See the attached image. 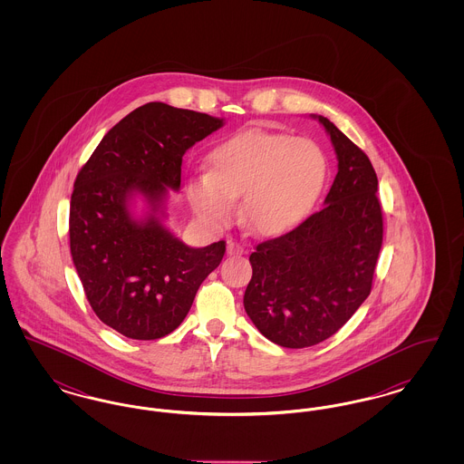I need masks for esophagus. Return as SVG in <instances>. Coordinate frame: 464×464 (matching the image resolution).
I'll use <instances>...</instances> for the list:
<instances>
[{
    "label": "esophagus",
    "instance_id": "esophagus-1",
    "mask_svg": "<svg viewBox=\"0 0 464 464\" xmlns=\"http://www.w3.org/2000/svg\"><path fill=\"white\" fill-rule=\"evenodd\" d=\"M227 254L229 256H238V254H243V246L240 243L233 242V240H229L227 242Z\"/></svg>",
    "mask_w": 464,
    "mask_h": 464
}]
</instances>
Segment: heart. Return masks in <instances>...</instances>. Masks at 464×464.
I'll use <instances>...</instances> for the list:
<instances>
[{
	"label": "heart",
	"instance_id": "b5f03b06",
	"mask_svg": "<svg viewBox=\"0 0 464 464\" xmlns=\"http://www.w3.org/2000/svg\"><path fill=\"white\" fill-rule=\"evenodd\" d=\"M329 174L325 151L311 139L245 130L219 142L208 170L191 177L186 191L201 219L227 224L242 197L240 219L256 237H278L313 208Z\"/></svg>",
	"mask_w": 464,
	"mask_h": 464
}]
</instances>
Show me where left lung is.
I'll list each match as a JSON object with an SVG mask.
<instances>
[{
  "label": "left lung",
  "mask_w": 464,
  "mask_h": 464,
  "mask_svg": "<svg viewBox=\"0 0 464 464\" xmlns=\"http://www.w3.org/2000/svg\"><path fill=\"white\" fill-rule=\"evenodd\" d=\"M331 137L337 174L324 208L250 254L243 306L265 337L308 348L339 331L372 287L382 245L377 176L367 155L331 120L311 114Z\"/></svg>",
  "instance_id": "1"
}]
</instances>
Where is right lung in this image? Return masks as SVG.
Masks as SVG:
<instances>
[{
  "label": "right lung",
  "mask_w": 464,
  "mask_h": 464,
  "mask_svg": "<svg viewBox=\"0 0 464 464\" xmlns=\"http://www.w3.org/2000/svg\"><path fill=\"white\" fill-rule=\"evenodd\" d=\"M224 118L150 102L102 137L74 182L71 256L95 314L139 341L182 324L226 243L189 246L167 226L182 156Z\"/></svg>",
  "instance_id": "obj_1"
}]
</instances>
